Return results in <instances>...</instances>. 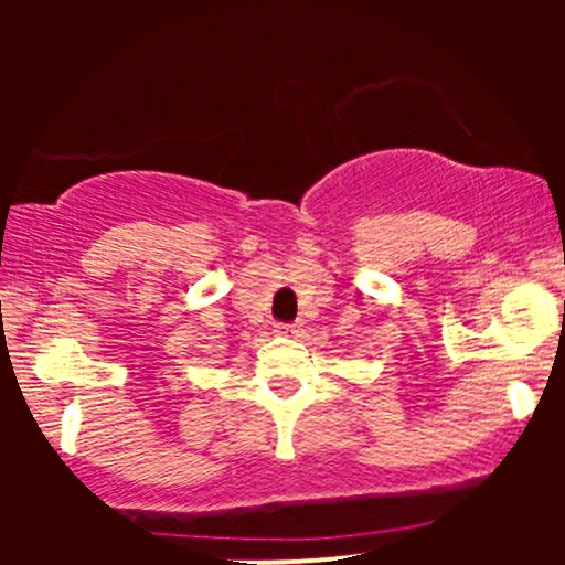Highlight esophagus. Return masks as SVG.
Returning a JSON list of instances; mask_svg holds the SVG:
<instances>
[{
	"instance_id": "esophagus-1",
	"label": "esophagus",
	"mask_w": 565,
	"mask_h": 565,
	"mask_svg": "<svg viewBox=\"0 0 565 565\" xmlns=\"http://www.w3.org/2000/svg\"><path fill=\"white\" fill-rule=\"evenodd\" d=\"M276 332H278V334H284V337H295L297 332H300V329H297V327H278Z\"/></svg>"
}]
</instances>
